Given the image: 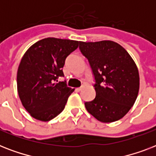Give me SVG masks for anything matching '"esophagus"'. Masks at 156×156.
Here are the masks:
<instances>
[{
	"label": "esophagus",
	"instance_id": "34e87169",
	"mask_svg": "<svg viewBox=\"0 0 156 156\" xmlns=\"http://www.w3.org/2000/svg\"><path fill=\"white\" fill-rule=\"evenodd\" d=\"M85 87V86L84 85H83V86H81L80 87H78V88H77V90H79V91H80V90H82L83 89V88Z\"/></svg>",
	"mask_w": 156,
	"mask_h": 156
}]
</instances>
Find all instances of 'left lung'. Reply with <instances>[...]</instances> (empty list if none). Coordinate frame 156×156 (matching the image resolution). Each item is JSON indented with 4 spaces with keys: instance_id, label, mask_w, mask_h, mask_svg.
<instances>
[{
    "instance_id": "left-lung-1",
    "label": "left lung",
    "mask_w": 156,
    "mask_h": 156,
    "mask_svg": "<svg viewBox=\"0 0 156 156\" xmlns=\"http://www.w3.org/2000/svg\"><path fill=\"white\" fill-rule=\"evenodd\" d=\"M95 79V98L85 107L98 121L109 123L126 115L135 102L139 90L136 64L123 47L111 40L79 42Z\"/></svg>"
}]
</instances>
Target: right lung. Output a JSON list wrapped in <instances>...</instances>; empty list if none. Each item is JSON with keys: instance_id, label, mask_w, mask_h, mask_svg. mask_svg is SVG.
Returning <instances> with one entry per match:
<instances>
[{"instance_id": "1", "label": "right lung", "mask_w": 156, "mask_h": 156, "mask_svg": "<svg viewBox=\"0 0 156 156\" xmlns=\"http://www.w3.org/2000/svg\"><path fill=\"white\" fill-rule=\"evenodd\" d=\"M78 47V41L46 38L26 52L17 74L18 92L26 110L34 118L48 121L63 111L74 89L64 77L62 68L66 57Z\"/></svg>"}]
</instances>
